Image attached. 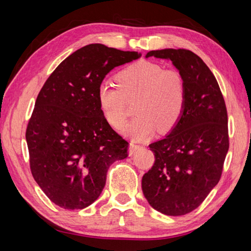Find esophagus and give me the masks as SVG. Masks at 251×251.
I'll use <instances>...</instances> for the list:
<instances>
[{
	"label": "esophagus",
	"mask_w": 251,
	"mask_h": 251,
	"mask_svg": "<svg viewBox=\"0 0 251 251\" xmlns=\"http://www.w3.org/2000/svg\"><path fill=\"white\" fill-rule=\"evenodd\" d=\"M142 146L141 145H137V144H134V143H130L129 144V148H128V152L129 155H133L135 154L136 151H137V150H139Z\"/></svg>",
	"instance_id": "1"
}]
</instances>
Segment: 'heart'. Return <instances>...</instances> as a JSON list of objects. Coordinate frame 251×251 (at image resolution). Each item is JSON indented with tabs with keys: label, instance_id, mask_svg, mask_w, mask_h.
I'll return each instance as SVG.
<instances>
[{
	"label": "heart",
	"instance_id": "1",
	"mask_svg": "<svg viewBox=\"0 0 251 251\" xmlns=\"http://www.w3.org/2000/svg\"><path fill=\"white\" fill-rule=\"evenodd\" d=\"M118 85L103 80L97 88V100L106 122L120 128L127 118V101L136 100V117L123 127V134L143 141L158 129L172 130L184 114L186 83L175 69H164L151 61H138L117 75Z\"/></svg>",
	"mask_w": 251,
	"mask_h": 251
}]
</instances>
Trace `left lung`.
I'll list each match as a JSON object with an SVG mask.
<instances>
[{"label":"left lung","instance_id":"8db88e82","mask_svg":"<svg viewBox=\"0 0 251 251\" xmlns=\"http://www.w3.org/2000/svg\"><path fill=\"white\" fill-rule=\"evenodd\" d=\"M171 59L184 76V114L166 137L150 145L155 163L142 179L150 205L182 216L201 205L218 184L229 148L228 116L217 79L189 50H151L146 57Z\"/></svg>","mask_w":251,"mask_h":251}]
</instances>
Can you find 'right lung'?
Here are the masks:
<instances>
[{"instance_id":"add662e5","label":"right lung","mask_w":251,"mask_h":251,"mask_svg":"<svg viewBox=\"0 0 251 251\" xmlns=\"http://www.w3.org/2000/svg\"><path fill=\"white\" fill-rule=\"evenodd\" d=\"M141 53L90 44L59 64L40 91L26 128L29 167L55 205L83 209L103 190L110 165L128 142L106 122L97 88L110 71Z\"/></svg>"}]
</instances>
